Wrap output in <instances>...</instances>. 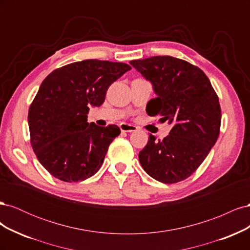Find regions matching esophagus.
<instances>
[{
	"instance_id": "esophagus-1",
	"label": "esophagus",
	"mask_w": 250,
	"mask_h": 250,
	"mask_svg": "<svg viewBox=\"0 0 250 250\" xmlns=\"http://www.w3.org/2000/svg\"><path fill=\"white\" fill-rule=\"evenodd\" d=\"M120 129L122 132H132L135 131L138 129L137 127L134 125H130V124H127V123H122L120 125Z\"/></svg>"
}]
</instances>
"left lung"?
<instances>
[{
	"instance_id": "obj_1",
	"label": "left lung",
	"mask_w": 250,
	"mask_h": 250,
	"mask_svg": "<svg viewBox=\"0 0 250 250\" xmlns=\"http://www.w3.org/2000/svg\"><path fill=\"white\" fill-rule=\"evenodd\" d=\"M130 64L151 81L157 95L147 104L148 115L173 125L163 140L149 135L139 153L142 167L164 184L185 180L206 160L220 133L221 108L215 89L202 70L183 59L153 56Z\"/></svg>"
}]
</instances>
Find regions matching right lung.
<instances>
[{
    "label": "right lung",
    "mask_w": 250,
    "mask_h": 250,
    "mask_svg": "<svg viewBox=\"0 0 250 250\" xmlns=\"http://www.w3.org/2000/svg\"><path fill=\"white\" fill-rule=\"evenodd\" d=\"M131 66L88 59L53 71L30 105V142L37 160L51 175L75 183L93 176L103 164L117 125L87 122L89 106H100L111 83Z\"/></svg>",
    "instance_id": "right-lung-1"
}]
</instances>
